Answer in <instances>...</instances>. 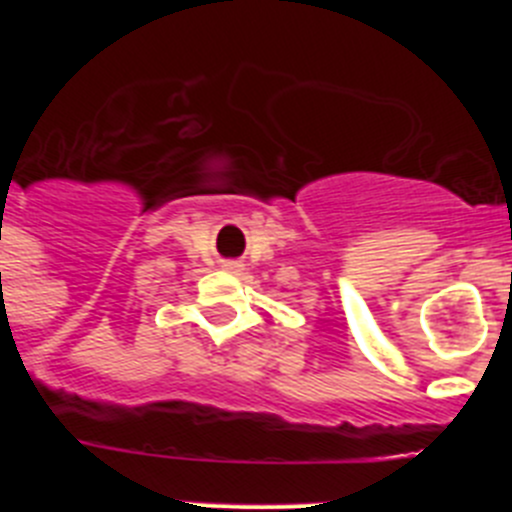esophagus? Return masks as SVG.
Masks as SVG:
<instances>
[{"instance_id": "34e87169", "label": "esophagus", "mask_w": 512, "mask_h": 512, "mask_svg": "<svg viewBox=\"0 0 512 512\" xmlns=\"http://www.w3.org/2000/svg\"><path fill=\"white\" fill-rule=\"evenodd\" d=\"M223 269H228V271H241V264H235V261H225Z\"/></svg>"}]
</instances>
